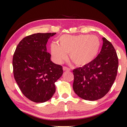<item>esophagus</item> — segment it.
<instances>
[{
    "instance_id": "1",
    "label": "esophagus",
    "mask_w": 127,
    "mask_h": 127,
    "mask_svg": "<svg viewBox=\"0 0 127 127\" xmlns=\"http://www.w3.org/2000/svg\"><path fill=\"white\" fill-rule=\"evenodd\" d=\"M63 70H64V71H69V70H70V68L66 67V66H63Z\"/></svg>"
}]
</instances>
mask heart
I'll use <instances>...</instances> for the list:
<instances>
[{
  "instance_id": "b5f03b06",
  "label": "heart",
  "mask_w": 127,
  "mask_h": 127,
  "mask_svg": "<svg viewBox=\"0 0 127 127\" xmlns=\"http://www.w3.org/2000/svg\"><path fill=\"white\" fill-rule=\"evenodd\" d=\"M100 47V41L95 35H62L59 38V44H52L51 53L54 59L61 63L67 58L78 66L90 63L97 55Z\"/></svg>"
}]
</instances>
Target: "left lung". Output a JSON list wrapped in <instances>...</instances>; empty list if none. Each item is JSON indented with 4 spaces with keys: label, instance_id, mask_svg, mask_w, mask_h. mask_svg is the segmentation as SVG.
Instances as JSON below:
<instances>
[{
    "label": "left lung",
    "instance_id": "1",
    "mask_svg": "<svg viewBox=\"0 0 127 127\" xmlns=\"http://www.w3.org/2000/svg\"><path fill=\"white\" fill-rule=\"evenodd\" d=\"M103 45L97 57L82 67L73 70V90L86 100L102 98L111 89L117 75L118 58L111 43L103 37Z\"/></svg>",
    "mask_w": 127,
    "mask_h": 127
}]
</instances>
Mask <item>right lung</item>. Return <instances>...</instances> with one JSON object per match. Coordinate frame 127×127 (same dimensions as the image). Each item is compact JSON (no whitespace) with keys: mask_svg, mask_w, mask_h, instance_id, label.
<instances>
[{"mask_svg":"<svg viewBox=\"0 0 127 127\" xmlns=\"http://www.w3.org/2000/svg\"><path fill=\"white\" fill-rule=\"evenodd\" d=\"M56 33L27 36L17 45L13 57L15 80L22 94L32 101L44 102L55 92V82L63 74V68L51 61L46 51L48 39Z\"/></svg>","mask_w":127,"mask_h":127,"instance_id":"right-lung-1","label":"right lung"}]
</instances>
